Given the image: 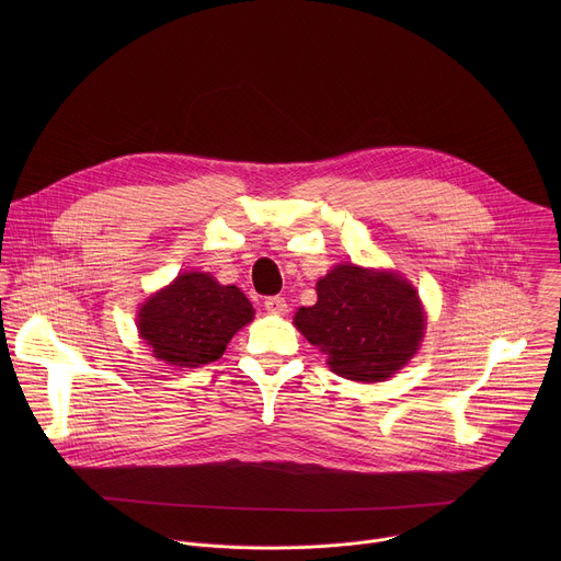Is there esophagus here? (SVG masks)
<instances>
[{
    "instance_id": "1",
    "label": "esophagus",
    "mask_w": 561,
    "mask_h": 561,
    "mask_svg": "<svg viewBox=\"0 0 561 561\" xmlns=\"http://www.w3.org/2000/svg\"><path fill=\"white\" fill-rule=\"evenodd\" d=\"M264 306H266V310H268V312L282 314V312L286 310V299H284V297H279V295H273V297H266Z\"/></svg>"
}]
</instances>
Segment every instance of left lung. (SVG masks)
<instances>
[{
    "label": "left lung",
    "instance_id": "left-lung-1",
    "mask_svg": "<svg viewBox=\"0 0 561 561\" xmlns=\"http://www.w3.org/2000/svg\"><path fill=\"white\" fill-rule=\"evenodd\" d=\"M295 327L340 377L381 381L415 355L424 312L394 273L342 264L317 282V304L297 310Z\"/></svg>",
    "mask_w": 561,
    "mask_h": 561
}]
</instances>
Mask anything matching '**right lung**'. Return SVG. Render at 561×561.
<instances>
[{
  "mask_svg": "<svg viewBox=\"0 0 561 561\" xmlns=\"http://www.w3.org/2000/svg\"><path fill=\"white\" fill-rule=\"evenodd\" d=\"M253 312L237 286H221L206 273H184L144 304L137 327L157 359L197 368L219 359Z\"/></svg>",
  "mask_w": 561,
  "mask_h": 561,
  "instance_id": "obj_1",
  "label": "right lung"
}]
</instances>
